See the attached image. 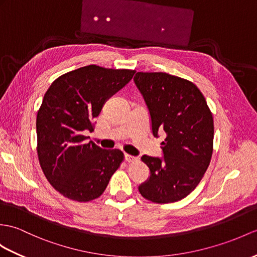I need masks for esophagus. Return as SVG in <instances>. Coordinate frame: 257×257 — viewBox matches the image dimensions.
I'll list each match as a JSON object with an SVG mask.
<instances>
[{"mask_svg":"<svg viewBox=\"0 0 257 257\" xmlns=\"http://www.w3.org/2000/svg\"><path fill=\"white\" fill-rule=\"evenodd\" d=\"M124 160H126L128 163H131V162H135V161H137V158L126 153V154H124Z\"/></svg>","mask_w":257,"mask_h":257,"instance_id":"34e87169","label":"esophagus"}]
</instances>
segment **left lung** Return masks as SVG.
Masks as SVG:
<instances>
[{
    "label": "left lung",
    "instance_id": "8db88e82",
    "mask_svg": "<svg viewBox=\"0 0 257 257\" xmlns=\"http://www.w3.org/2000/svg\"><path fill=\"white\" fill-rule=\"evenodd\" d=\"M135 83L150 111L152 134L164 131L162 159L142 156L150 178L139 192L168 204L185 198L204 177L213 151V118L193 82L165 72H137Z\"/></svg>",
    "mask_w": 257,
    "mask_h": 257
}]
</instances>
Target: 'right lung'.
<instances>
[{
    "instance_id": "obj_1",
    "label": "right lung",
    "mask_w": 257,
    "mask_h": 257,
    "mask_svg": "<svg viewBox=\"0 0 257 257\" xmlns=\"http://www.w3.org/2000/svg\"><path fill=\"white\" fill-rule=\"evenodd\" d=\"M135 70L86 65L62 74L46 92L37 114V153L51 186L79 202L96 199L123 161L118 149L87 142L105 101L133 79Z\"/></svg>"
}]
</instances>
